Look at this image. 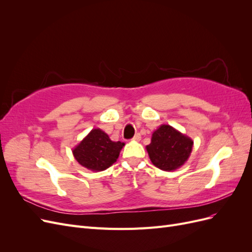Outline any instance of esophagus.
I'll list each match as a JSON object with an SVG mask.
<instances>
[{"label": "esophagus", "instance_id": "esophagus-1", "mask_svg": "<svg viewBox=\"0 0 252 252\" xmlns=\"http://www.w3.org/2000/svg\"><path fill=\"white\" fill-rule=\"evenodd\" d=\"M141 140V134L140 133H136L134 136H133V139H132V141H140Z\"/></svg>", "mask_w": 252, "mask_h": 252}]
</instances>
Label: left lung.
Masks as SVG:
<instances>
[{
	"instance_id": "left-lung-1",
	"label": "left lung",
	"mask_w": 252,
	"mask_h": 252,
	"mask_svg": "<svg viewBox=\"0 0 252 252\" xmlns=\"http://www.w3.org/2000/svg\"><path fill=\"white\" fill-rule=\"evenodd\" d=\"M193 141L170 125L162 124L152 133L146 150L151 163L164 171L177 170L192 151Z\"/></svg>"
}]
</instances>
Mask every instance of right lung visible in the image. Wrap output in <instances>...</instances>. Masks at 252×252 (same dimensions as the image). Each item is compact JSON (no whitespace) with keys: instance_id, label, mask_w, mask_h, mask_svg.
<instances>
[{"instance_id":"obj_1","label":"right lung","mask_w":252,"mask_h":252,"mask_svg":"<svg viewBox=\"0 0 252 252\" xmlns=\"http://www.w3.org/2000/svg\"><path fill=\"white\" fill-rule=\"evenodd\" d=\"M124 145L120 141H111L102 129L94 128L72 149V154L80 165L97 172L117 162Z\"/></svg>"}]
</instances>
